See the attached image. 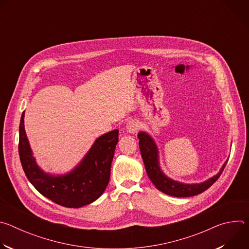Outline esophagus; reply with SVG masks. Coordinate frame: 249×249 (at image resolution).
Wrapping results in <instances>:
<instances>
[{
	"label": "esophagus",
	"mask_w": 249,
	"mask_h": 249,
	"mask_svg": "<svg viewBox=\"0 0 249 249\" xmlns=\"http://www.w3.org/2000/svg\"><path fill=\"white\" fill-rule=\"evenodd\" d=\"M126 129H127V132L131 134H135L140 129V124L136 120H130L126 124Z\"/></svg>",
	"instance_id": "obj_1"
}]
</instances>
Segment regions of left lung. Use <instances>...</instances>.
Masks as SVG:
<instances>
[{"instance_id":"left-lung-1","label":"left lung","mask_w":249,"mask_h":249,"mask_svg":"<svg viewBox=\"0 0 249 249\" xmlns=\"http://www.w3.org/2000/svg\"><path fill=\"white\" fill-rule=\"evenodd\" d=\"M138 139L141 155L143 158L149 178L160 191L173 197H190L204 192L218 180L228 162L227 160L224 163L218 174L213 176L212 178L206 180L205 182L196 184L180 183L168 178L160 170L159 164V151L153 138L145 132H140L138 134Z\"/></svg>"}]
</instances>
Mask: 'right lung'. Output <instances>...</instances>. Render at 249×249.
Segmentation results:
<instances>
[{
	"instance_id": "add662e5",
	"label": "right lung",
	"mask_w": 249,
	"mask_h": 249,
	"mask_svg": "<svg viewBox=\"0 0 249 249\" xmlns=\"http://www.w3.org/2000/svg\"><path fill=\"white\" fill-rule=\"evenodd\" d=\"M117 143L116 129L96 139L74 170L65 175H50L39 168L32 156L24 130V111L20 118L18 154L27 179L43 196L67 208L89 205L102 195L109 182Z\"/></svg>"
}]
</instances>
